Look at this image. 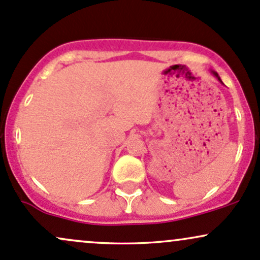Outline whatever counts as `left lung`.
<instances>
[{
    "label": "left lung",
    "instance_id": "obj_1",
    "mask_svg": "<svg viewBox=\"0 0 260 260\" xmlns=\"http://www.w3.org/2000/svg\"><path fill=\"white\" fill-rule=\"evenodd\" d=\"M211 72H213V74H214V76H215V77H216V78H217V80H219V82H220V83H222V82H221V79H220L219 74H217L216 72H214V71H211Z\"/></svg>",
    "mask_w": 260,
    "mask_h": 260
}]
</instances>
